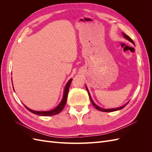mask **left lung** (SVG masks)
Returning a JSON list of instances; mask_svg holds the SVG:
<instances>
[{"label":"left lung","instance_id":"8db88e82","mask_svg":"<svg viewBox=\"0 0 152 152\" xmlns=\"http://www.w3.org/2000/svg\"><path fill=\"white\" fill-rule=\"evenodd\" d=\"M122 35H123V36H124V37L126 39H127V40H129V42H131V43H132L134 45H135L134 44V41H133L129 37L128 35H127L126 34H125L124 33H122ZM86 89H87V93H88V94H89V98H90V100H91V103H92V104H93V106L94 107L97 109V110H99V111H102V112H114V111H117V110H121V109H122L123 108H124L126 107V106L128 104V103L129 102H127L126 104H124V105H123V106H122V107H118V108H111V109H104V108H101V107H99V106H98L97 104H96L94 102H93V99H92V98H91V94H90V93H89V90H88V89H87V86H86Z\"/></svg>","mask_w":152,"mask_h":152}]
</instances>
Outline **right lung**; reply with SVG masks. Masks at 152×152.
<instances>
[{
    "label": "right lung",
    "mask_w": 152,
    "mask_h": 152,
    "mask_svg": "<svg viewBox=\"0 0 152 152\" xmlns=\"http://www.w3.org/2000/svg\"><path fill=\"white\" fill-rule=\"evenodd\" d=\"M11 80H12V78H11ZM72 80H73V79H70L68 81V82L65 87V89H64L63 96V98L61 101V102L59 103V104L55 108H54L51 110H49V111H35V110L30 109L29 108L26 107L25 105V107H26V108L27 110H29L30 112L33 113L35 115H40V116H53V115H54L58 114L59 113H60L62 111L64 107H65V104H66V101H67L69 88H70V84H71ZM12 87H13V86H12ZM13 89H14V88H13ZM14 91H15V89H14Z\"/></svg>",
    "instance_id": "1"
}]
</instances>
